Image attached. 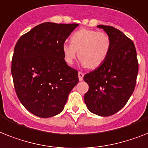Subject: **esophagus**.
I'll list each match as a JSON object with an SVG mask.
<instances>
[{
	"label": "esophagus",
	"mask_w": 148,
	"mask_h": 148,
	"mask_svg": "<svg viewBox=\"0 0 148 148\" xmlns=\"http://www.w3.org/2000/svg\"><path fill=\"white\" fill-rule=\"evenodd\" d=\"M83 77H84V73L82 72H79V81H82Z\"/></svg>",
	"instance_id": "34e87169"
}]
</instances>
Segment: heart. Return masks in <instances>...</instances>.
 Segmentation results:
<instances>
[{
    "label": "heart",
    "instance_id": "obj_1",
    "mask_svg": "<svg viewBox=\"0 0 148 148\" xmlns=\"http://www.w3.org/2000/svg\"><path fill=\"white\" fill-rule=\"evenodd\" d=\"M110 47V38L107 33L81 29L72 35L70 44H63L62 51L67 64H73L78 52L79 60L84 66L95 69L106 60Z\"/></svg>",
    "mask_w": 148,
    "mask_h": 148
}]
</instances>
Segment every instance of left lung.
Segmentation results:
<instances>
[{"label":"left lung","mask_w":148,"mask_h":148,"mask_svg":"<svg viewBox=\"0 0 148 148\" xmlns=\"http://www.w3.org/2000/svg\"><path fill=\"white\" fill-rule=\"evenodd\" d=\"M97 27L110 38V51L103 64L84 76L89 85L84 99L91 113L109 116L120 110L132 95L138 61L135 45L125 34L110 25Z\"/></svg>","instance_id":"left-lung-1"}]
</instances>
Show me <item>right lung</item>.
<instances>
[{
	"instance_id": "1",
	"label": "right lung",
	"mask_w": 148,
	"mask_h": 148,
	"mask_svg": "<svg viewBox=\"0 0 148 148\" xmlns=\"http://www.w3.org/2000/svg\"><path fill=\"white\" fill-rule=\"evenodd\" d=\"M78 25L41 23L16 44L11 63L13 85L22 104L34 115L48 118L59 114L79 82L78 71L67 65L62 51Z\"/></svg>"
}]
</instances>
